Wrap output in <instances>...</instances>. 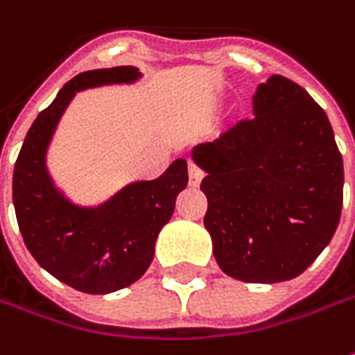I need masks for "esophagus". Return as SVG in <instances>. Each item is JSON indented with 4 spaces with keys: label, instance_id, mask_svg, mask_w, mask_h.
Listing matches in <instances>:
<instances>
[{
    "label": "esophagus",
    "instance_id": "esophagus-1",
    "mask_svg": "<svg viewBox=\"0 0 355 355\" xmlns=\"http://www.w3.org/2000/svg\"><path fill=\"white\" fill-rule=\"evenodd\" d=\"M189 177L192 184H198L202 180V177H204V171H202L200 166L196 165L192 159H189Z\"/></svg>",
    "mask_w": 355,
    "mask_h": 355
}]
</instances>
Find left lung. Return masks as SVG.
<instances>
[{
    "mask_svg": "<svg viewBox=\"0 0 355 355\" xmlns=\"http://www.w3.org/2000/svg\"><path fill=\"white\" fill-rule=\"evenodd\" d=\"M253 114L194 147L192 159L206 173L204 226L220 269L245 283H281L334 236L344 163L328 116L297 82H261Z\"/></svg>",
    "mask_w": 355,
    "mask_h": 355,
    "instance_id": "8db88e82",
    "label": "left lung"
}]
</instances>
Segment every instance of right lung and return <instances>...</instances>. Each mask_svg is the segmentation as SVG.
I'll return each mask as SVG.
<instances>
[{
    "mask_svg": "<svg viewBox=\"0 0 355 355\" xmlns=\"http://www.w3.org/2000/svg\"><path fill=\"white\" fill-rule=\"evenodd\" d=\"M139 76L135 67L74 76L33 121L15 161L13 206L27 250L51 275L88 295L129 287L149 269L157 236L175 212L178 192L189 184L187 161L177 159L159 178L131 182L104 204L84 208L55 187L46 149L74 94Z\"/></svg>",
    "mask_w": 355,
    "mask_h": 355,
    "instance_id": "right-lung-1",
    "label": "right lung"
}]
</instances>
